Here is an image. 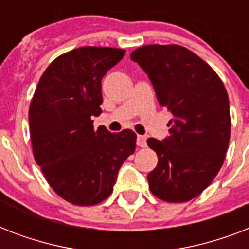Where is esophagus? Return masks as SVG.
<instances>
[{
    "mask_svg": "<svg viewBox=\"0 0 249 249\" xmlns=\"http://www.w3.org/2000/svg\"><path fill=\"white\" fill-rule=\"evenodd\" d=\"M146 136H137V146H140V147H146Z\"/></svg>",
    "mask_w": 249,
    "mask_h": 249,
    "instance_id": "esophagus-1",
    "label": "esophagus"
}]
</instances>
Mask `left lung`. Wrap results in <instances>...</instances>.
<instances>
[{"label": "left lung", "mask_w": 249, "mask_h": 249, "mask_svg": "<svg viewBox=\"0 0 249 249\" xmlns=\"http://www.w3.org/2000/svg\"><path fill=\"white\" fill-rule=\"evenodd\" d=\"M172 115L169 136L148 138L158 165L147 174L159 199L182 203L208 187L224 164L230 141V107L224 84L196 54L178 45H147L132 53Z\"/></svg>", "instance_id": "1"}]
</instances>
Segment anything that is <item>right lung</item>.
<instances>
[{"label": "right lung", "instance_id": "add662e5", "mask_svg": "<svg viewBox=\"0 0 249 249\" xmlns=\"http://www.w3.org/2000/svg\"><path fill=\"white\" fill-rule=\"evenodd\" d=\"M125 50L85 46L53 62L29 106L35 160L60 197L94 205L111 195L117 173L136 150V133L94 129L102 113V79Z\"/></svg>", "mask_w": 249, "mask_h": 249}]
</instances>
